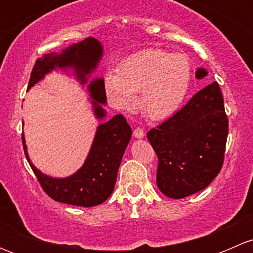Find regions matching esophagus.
I'll return each mask as SVG.
<instances>
[{
    "instance_id": "obj_1",
    "label": "esophagus",
    "mask_w": 253,
    "mask_h": 253,
    "mask_svg": "<svg viewBox=\"0 0 253 253\" xmlns=\"http://www.w3.org/2000/svg\"><path fill=\"white\" fill-rule=\"evenodd\" d=\"M133 136L136 137L137 139H141V138H143V137H144V132H143L142 128H136L133 131Z\"/></svg>"
}]
</instances>
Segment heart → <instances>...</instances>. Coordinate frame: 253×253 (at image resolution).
Segmentation results:
<instances>
[{
  "label": "heart",
  "mask_w": 253,
  "mask_h": 253,
  "mask_svg": "<svg viewBox=\"0 0 253 253\" xmlns=\"http://www.w3.org/2000/svg\"><path fill=\"white\" fill-rule=\"evenodd\" d=\"M192 83V68L182 53L148 48L121 61L117 73L105 76L108 98L120 109H132L136 93L152 120H164L180 109Z\"/></svg>",
  "instance_id": "obj_1"
}]
</instances>
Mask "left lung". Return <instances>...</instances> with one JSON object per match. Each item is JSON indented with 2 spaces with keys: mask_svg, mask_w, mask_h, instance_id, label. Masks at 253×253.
<instances>
[{
  "mask_svg": "<svg viewBox=\"0 0 253 253\" xmlns=\"http://www.w3.org/2000/svg\"><path fill=\"white\" fill-rule=\"evenodd\" d=\"M205 68L196 78L207 76ZM158 155L157 185L167 197L185 198L206 188L224 162L228 116L216 82L196 93L174 116L148 132Z\"/></svg>",
  "mask_w": 253,
  "mask_h": 253,
  "instance_id": "8db88e82",
  "label": "left lung"
}]
</instances>
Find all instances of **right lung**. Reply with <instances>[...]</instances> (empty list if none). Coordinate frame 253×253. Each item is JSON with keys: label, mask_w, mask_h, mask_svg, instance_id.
Returning <instances> with one entry per match:
<instances>
[{"label": "right lung", "mask_w": 253, "mask_h": 253, "mask_svg": "<svg viewBox=\"0 0 253 253\" xmlns=\"http://www.w3.org/2000/svg\"><path fill=\"white\" fill-rule=\"evenodd\" d=\"M104 48L95 38H86L77 44L63 48L60 53L51 52L39 58L33 67L28 89L55 70L73 71L81 85H85L91 73L96 70ZM90 103L98 120L106 117L103 108L106 105L104 79L96 77L88 84ZM132 137V129L122 115H115L109 121L98 126L93 144L85 162L71 176L63 178L51 177L35 168L28 155L24 136H22L25 158L37 176L42 190L52 200L72 206L93 207L105 202L114 191L120 163Z\"/></svg>", "instance_id": "add662e5"}]
</instances>
